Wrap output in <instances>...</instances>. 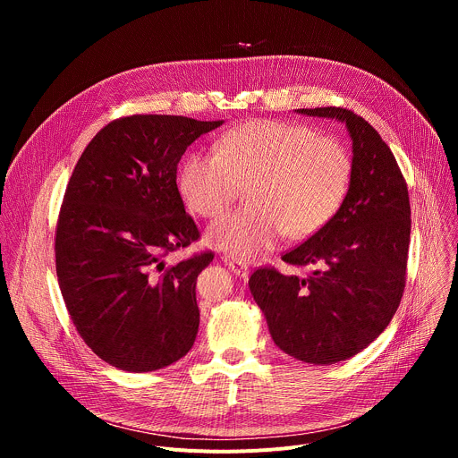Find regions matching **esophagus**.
I'll use <instances>...</instances> for the list:
<instances>
[{
    "mask_svg": "<svg viewBox=\"0 0 458 458\" xmlns=\"http://www.w3.org/2000/svg\"><path fill=\"white\" fill-rule=\"evenodd\" d=\"M223 260H225V265L232 270V274H233V276L246 277V276L250 274V267H248L246 263H242V260H239V259L232 257V255L225 253V255H223Z\"/></svg>",
    "mask_w": 458,
    "mask_h": 458,
    "instance_id": "esophagus-1",
    "label": "esophagus"
}]
</instances>
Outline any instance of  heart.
I'll return each instance as SVG.
<instances>
[{"label": "heart", "instance_id": "obj_1", "mask_svg": "<svg viewBox=\"0 0 458 458\" xmlns=\"http://www.w3.org/2000/svg\"><path fill=\"white\" fill-rule=\"evenodd\" d=\"M353 165L343 143L306 124L255 119L225 132L214 150H193L179 172V193L193 214L216 217L246 190L248 208L221 216L210 246L246 260L284 237L306 239L341 210Z\"/></svg>", "mask_w": 458, "mask_h": 458}]
</instances>
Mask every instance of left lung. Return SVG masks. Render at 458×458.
I'll return each instance as SVG.
<instances>
[{"label":"left lung","mask_w":458,"mask_h":458,"mask_svg":"<svg viewBox=\"0 0 458 458\" xmlns=\"http://www.w3.org/2000/svg\"><path fill=\"white\" fill-rule=\"evenodd\" d=\"M299 114L346 123L353 174L335 217L283 255L306 277L260 267L248 281L274 343L310 364H335L369 346L395 315L404 286L411 210L406 179L377 130L343 106Z\"/></svg>","instance_id":"left-lung-1"}]
</instances>
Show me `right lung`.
Returning <instances> with one entry per match:
<instances>
[{
	"instance_id": "add662e5",
	"label": "right lung",
	"mask_w": 458,
	"mask_h": 458,
	"mask_svg": "<svg viewBox=\"0 0 458 458\" xmlns=\"http://www.w3.org/2000/svg\"><path fill=\"white\" fill-rule=\"evenodd\" d=\"M223 121L136 114L103 126L64 190L55 274L78 334L105 362L154 371L184 357L199 328L201 251L166 265L199 239L177 190L186 148Z\"/></svg>"
}]
</instances>
